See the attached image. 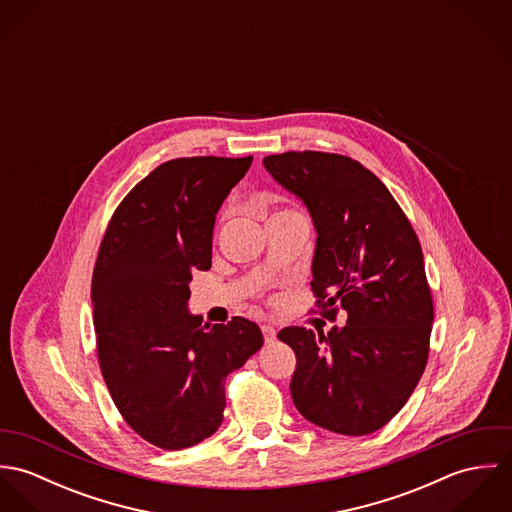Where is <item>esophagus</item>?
<instances>
[{
  "instance_id": "34e87169",
  "label": "esophagus",
  "mask_w": 512,
  "mask_h": 512,
  "mask_svg": "<svg viewBox=\"0 0 512 512\" xmlns=\"http://www.w3.org/2000/svg\"><path fill=\"white\" fill-rule=\"evenodd\" d=\"M262 335L268 345H272L276 341V329L272 325H262Z\"/></svg>"
}]
</instances>
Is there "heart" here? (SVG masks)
Masks as SVG:
<instances>
[{
    "instance_id": "b5f03b06",
    "label": "heart",
    "mask_w": 512,
    "mask_h": 512,
    "mask_svg": "<svg viewBox=\"0 0 512 512\" xmlns=\"http://www.w3.org/2000/svg\"><path fill=\"white\" fill-rule=\"evenodd\" d=\"M282 213H286V211H282ZM276 215H278V213H276Z\"/></svg>"
}]
</instances>
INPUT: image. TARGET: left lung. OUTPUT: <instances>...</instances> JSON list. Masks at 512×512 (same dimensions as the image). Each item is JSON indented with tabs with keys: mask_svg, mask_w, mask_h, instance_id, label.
I'll return each mask as SVG.
<instances>
[{
	"mask_svg": "<svg viewBox=\"0 0 512 512\" xmlns=\"http://www.w3.org/2000/svg\"><path fill=\"white\" fill-rule=\"evenodd\" d=\"M264 167L315 224L311 290L321 315L347 311L329 333H278L297 361L293 404L329 432L372 434L402 410L428 363L434 303L420 240L386 185L347 155L286 151Z\"/></svg>",
	"mask_w": 512,
	"mask_h": 512,
	"instance_id": "1",
	"label": "left lung"
}]
</instances>
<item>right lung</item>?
<instances>
[{"instance_id":"1","label":"right lung","mask_w":512,"mask_h":512,"mask_svg":"<svg viewBox=\"0 0 512 512\" xmlns=\"http://www.w3.org/2000/svg\"><path fill=\"white\" fill-rule=\"evenodd\" d=\"M252 157H179L155 167L118 205L102 238L92 303L98 363L126 424L151 445L211 438L224 378L262 345L254 321L203 325L189 284L211 268L222 201Z\"/></svg>"}]
</instances>
